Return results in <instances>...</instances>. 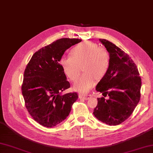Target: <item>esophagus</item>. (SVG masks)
<instances>
[{"instance_id":"obj_1","label":"esophagus","mask_w":153,"mask_h":153,"mask_svg":"<svg viewBox=\"0 0 153 153\" xmlns=\"http://www.w3.org/2000/svg\"><path fill=\"white\" fill-rule=\"evenodd\" d=\"M91 97V95H79V99H84V100H87L89 99L90 97Z\"/></svg>"}]
</instances>
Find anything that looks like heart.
I'll return each mask as SVG.
<instances>
[{
	"instance_id": "1",
	"label": "heart",
	"mask_w": 153,
	"mask_h": 153,
	"mask_svg": "<svg viewBox=\"0 0 153 153\" xmlns=\"http://www.w3.org/2000/svg\"><path fill=\"white\" fill-rule=\"evenodd\" d=\"M60 65L70 80L77 78L83 66L85 74L75 81L73 89L85 94L95 85L97 78L102 79L106 75L109 68L110 56L105 48L93 42L85 41L74 47L71 56L62 57Z\"/></svg>"
}]
</instances>
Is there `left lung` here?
<instances>
[{
  "mask_svg": "<svg viewBox=\"0 0 153 153\" xmlns=\"http://www.w3.org/2000/svg\"><path fill=\"white\" fill-rule=\"evenodd\" d=\"M110 56L109 68L96 90L108 95L98 98L93 114L100 122L116 126L128 119L141 97V79L137 66L129 55L111 42L100 39Z\"/></svg>",
  "mask_w": 153,
  "mask_h": 153,
  "instance_id": "left-lung-1",
  "label": "left lung"
}]
</instances>
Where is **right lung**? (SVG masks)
<instances>
[{
    "label": "right lung",
    "mask_w": 153,
    "mask_h": 153,
    "mask_svg": "<svg viewBox=\"0 0 153 153\" xmlns=\"http://www.w3.org/2000/svg\"><path fill=\"white\" fill-rule=\"evenodd\" d=\"M82 41L62 38L35 53L25 69L22 95L28 112L40 125L52 128L66 119L78 98L76 93L62 95L70 87L59 62L64 52Z\"/></svg>",
    "instance_id": "add662e5"
}]
</instances>
